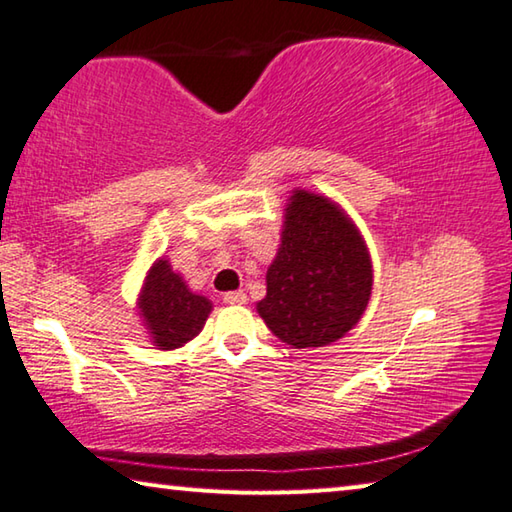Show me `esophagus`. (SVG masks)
Segmentation results:
<instances>
[{
  "instance_id": "1",
  "label": "esophagus",
  "mask_w": 512,
  "mask_h": 512,
  "mask_svg": "<svg viewBox=\"0 0 512 512\" xmlns=\"http://www.w3.org/2000/svg\"><path fill=\"white\" fill-rule=\"evenodd\" d=\"M223 300L228 302V305H246L248 296H246L244 291H230V293H225Z\"/></svg>"
}]
</instances>
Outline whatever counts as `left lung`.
<instances>
[{
  "label": "left lung",
  "mask_w": 512,
  "mask_h": 512,
  "mask_svg": "<svg viewBox=\"0 0 512 512\" xmlns=\"http://www.w3.org/2000/svg\"><path fill=\"white\" fill-rule=\"evenodd\" d=\"M372 293L366 239L339 203L293 189L257 314L282 343L323 348L359 323Z\"/></svg>",
  "instance_id": "8db88e82"
}]
</instances>
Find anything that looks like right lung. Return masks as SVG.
I'll return each mask as SVG.
<instances>
[{"mask_svg":"<svg viewBox=\"0 0 512 512\" xmlns=\"http://www.w3.org/2000/svg\"><path fill=\"white\" fill-rule=\"evenodd\" d=\"M210 311L212 300L189 289L183 275L173 271L167 257L155 259L137 296V314L155 348H183L201 334Z\"/></svg>","mask_w":512,"mask_h":512,"instance_id":"right-lung-1","label":"right lung"}]
</instances>
